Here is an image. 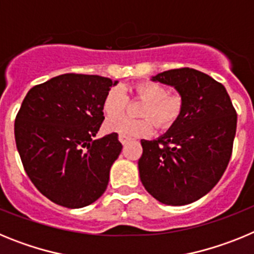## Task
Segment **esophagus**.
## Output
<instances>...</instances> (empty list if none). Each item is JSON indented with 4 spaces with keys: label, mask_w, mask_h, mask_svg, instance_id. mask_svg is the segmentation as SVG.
I'll return each mask as SVG.
<instances>
[{
    "label": "esophagus",
    "mask_w": 254,
    "mask_h": 254,
    "mask_svg": "<svg viewBox=\"0 0 254 254\" xmlns=\"http://www.w3.org/2000/svg\"><path fill=\"white\" fill-rule=\"evenodd\" d=\"M118 140L121 141V143H122V145H126V143L128 142V141L131 140V138H128V137H125V136H120V137H118Z\"/></svg>",
    "instance_id": "esophagus-1"
}]
</instances>
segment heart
<instances>
[{"label": "heart", "mask_w": 254, "mask_h": 254, "mask_svg": "<svg viewBox=\"0 0 254 254\" xmlns=\"http://www.w3.org/2000/svg\"><path fill=\"white\" fill-rule=\"evenodd\" d=\"M133 95L146 104L141 109L142 120H131L122 116L128 98L121 86L111 87L103 99V113L105 131L118 133L125 137H146L151 134L154 125L159 129H168L176 125L183 116L186 100L181 94H169L167 86L154 81H143L134 85ZM149 120H147V118Z\"/></svg>", "instance_id": "obj_1"}]
</instances>
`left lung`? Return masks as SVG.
I'll return each mask as SVG.
<instances>
[{
    "mask_svg": "<svg viewBox=\"0 0 254 254\" xmlns=\"http://www.w3.org/2000/svg\"><path fill=\"white\" fill-rule=\"evenodd\" d=\"M152 81L173 86L186 100L183 116L156 140H141L140 179L159 202L192 203L223 177L233 151L237 112L223 84L193 68L164 71Z\"/></svg>",
    "mask_w": 254,
    "mask_h": 254,
    "instance_id": "1",
    "label": "left lung"
}]
</instances>
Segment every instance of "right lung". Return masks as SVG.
<instances>
[{"mask_svg": "<svg viewBox=\"0 0 254 254\" xmlns=\"http://www.w3.org/2000/svg\"><path fill=\"white\" fill-rule=\"evenodd\" d=\"M118 81L64 73L31 87L15 120V141L26 174L52 202L80 208L107 190L122 151L118 134L94 140L104 121L103 99Z\"/></svg>", "mask_w": 254, "mask_h": 254, "instance_id": "1", "label": "right lung"}]
</instances>
